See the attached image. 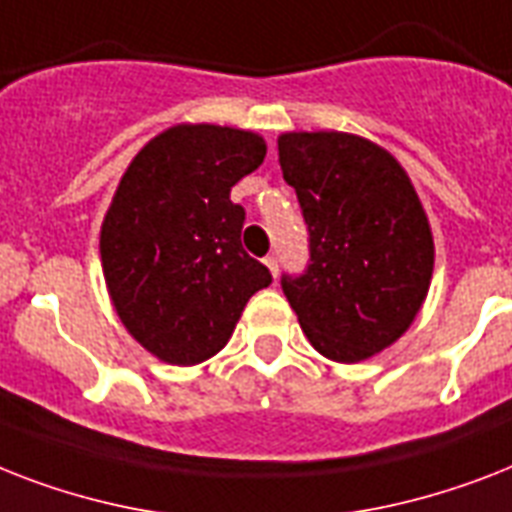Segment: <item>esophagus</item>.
Returning a JSON list of instances; mask_svg holds the SVG:
<instances>
[{
  "mask_svg": "<svg viewBox=\"0 0 512 512\" xmlns=\"http://www.w3.org/2000/svg\"><path fill=\"white\" fill-rule=\"evenodd\" d=\"M265 265H268V271H271L273 279H276V276H279V257L268 255L265 257Z\"/></svg>",
  "mask_w": 512,
  "mask_h": 512,
  "instance_id": "esophagus-1",
  "label": "esophagus"
}]
</instances>
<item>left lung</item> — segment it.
<instances>
[{"label":"left lung","mask_w":512,"mask_h":512,"mask_svg":"<svg viewBox=\"0 0 512 512\" xmlns=\"http://www.w3.org/2000/svg\"><path fill=\"white\" fill-rule=\"evenodd\" d=\"M279 164L308 225V268L281 276L321 356L356 364L404 335L433 276V233L404 167L348 132H287Z\"/></svg>","instance_id":"left-lung-1"}]
</instances>
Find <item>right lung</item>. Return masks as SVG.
Wrapping results in <instances>:
<instances>
[{
	"mask_svg": "<svg viewBox=\"0 0 512 512\" xmlns=\"http://www.w3.org/2000/svg\"><path fill=\"white\" fill-rule=\"evenodd\" d=\"M265 159L255 132L177 124L124 172L100 228L108 295L135 340L167 364L207 361L231 340L271 271L241 247L231 188Z\"/></svg>",
	"mask_w": 512,
	"mask_h": 512,
	"instance_id": "add662e5",
	"label": "right lung"
}]
</instances>
